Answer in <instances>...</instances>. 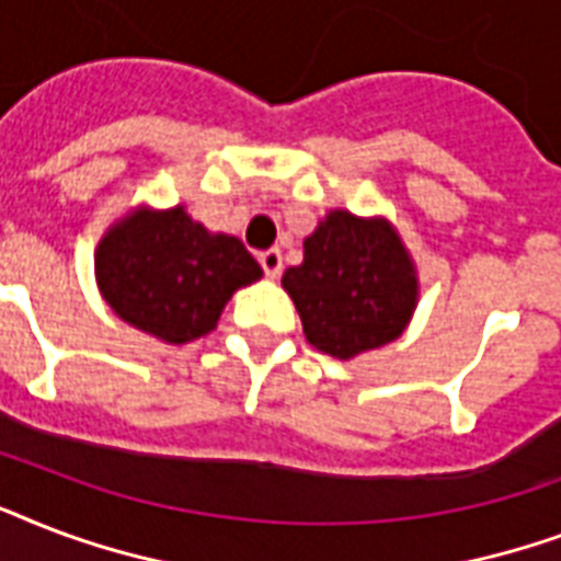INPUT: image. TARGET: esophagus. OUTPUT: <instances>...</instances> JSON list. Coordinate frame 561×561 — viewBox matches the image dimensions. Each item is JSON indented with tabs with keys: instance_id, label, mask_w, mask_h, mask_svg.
Wrapping results in <instances>:
<instances>
[{
	"instance_id": "esophagus-1",
	"label": "esophagus",
	"mask_w": 561,
	"mask_h": 561,
	"mask_svg": "<svg viewBox=\"0 0 561 561\" xmlns=\"http://www.w3.org/2000/svg\"><path fill=\"white\" fill-rule=\"evenodd\" d=\"M259 262H262L264 273H267V279H279L282 273V253L273 247V250H264L259 253Z\"/></svg>"
}]
</instances>
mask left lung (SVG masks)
Returning <instances> with one entry per match:
<instances>
[{"mask_svg":"<svg viewBox=\"0 0 561 561\" xmlns=\"http://www.w3.org/2000/svg\"><path fill=\"white\" fill-rule=\"evenodd\" d=\"M308 343L341 360L387 346L419 306L413 255L390 220L332 209L302 241V264L282 276Z\"/></svg>","mask_w":561,"mask_h":561,"instance_id":"8db88e82","label":"left lung"}]
</instances>
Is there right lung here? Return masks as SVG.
Returning <instances> with one entry per match:
<instances>
[{
  "label": "right lung",
  "mask_w": 561,
  "mask_h": 561,
  "mask_svg": "<svg viewBox=\"0 0 561 561\" xmlns=\"http://www.w3.org/2000/svg\"><path fill=\"white\" fill-rule=\"evenodd\" d=\"M262 267L236 236L209 232L186 206H136L95 247V282L116 317L180 346L209 334Z\"/></svg>",
  "instance_id": "1"
}]
</instances>
